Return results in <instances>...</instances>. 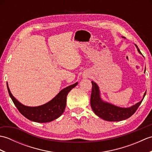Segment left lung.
<instances>
[{
	"mask_svg": "<svg viewBox=\"0 0 152 152\" xmlns=\"http://www.w3.org/2000/svg\"><path fill=\"white\" fill-rule=\"evenodd\" d=\"M135 46L137 47L139 53L142 55L136 44H135ZM145 70H146V69H145ZM91 83L92 91L91 95V101H90L91 108L96 115L106 121H119L130 118L137 111V108L140 105L141 102H142L146 93V91L144 93L143 98L140 102H137V104L131 106V107H119V106H115L111 103L103 101L101 97V93H100L99 86L93 81H92Z\"/></svg>",
	"mask_w": 152,
	"mask_h": 152,
	"instance_id": "1",
	"label": "left lung"
}]
</instances>
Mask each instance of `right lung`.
<instances>
[{
    "instance_id": "add662e5",
    "label": "right lung",
    "mask_w": 152,
    "mask_h": 152,
    "mask_svg": "<svg viewBox=\"0 0 152 152\" xmlns=\"http://www.w3.org/2000/svg\"><path fill=\"white\" fill-rule=\"evenodd\" d=\"M78 85V82L66 87L58 93L50 101L38 106H27L22 104L16 99L10 92L7 83L8 93L13 102L18 110L25 118L31 121L38 123H47L54 120L63 114L66 107V96L68 93L74 87Z\"/></svg>"
}]
</instances>
